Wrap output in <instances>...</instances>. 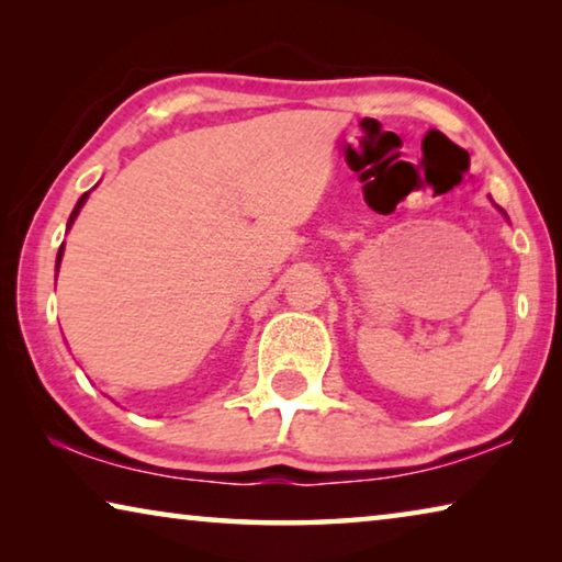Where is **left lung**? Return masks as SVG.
Instances as JSON below:
<instances>
[{
	"instance_id": "left-lung-1",
	"label": "left lung",
	"mask_w": 562,
	"mask_h": 562,
	"mask_svg": "<svg viewBox=\"0 0 562 562\" xmlns=\"http://www.w3.org/2000/svg\"><path fill=\"white\" fill-rule=\"evenodd\" d=\"M493 205H496V203H493ZM496 207H498V205H496ZM498 211L503 213V207H498ZM503 217H506V221H508V215H506V213H503Z\"/></svg>"
}]
</instances>
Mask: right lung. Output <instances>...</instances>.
I'll use <instances>...</instances> for the list:
<instances>
[{
  "label": "right lung",
  "instance_id": "1",
  "mask_svg": "<svg viewBox=\"0 0 562 562\" xmlns=\"http://www.w3.org/2000/svg\"><path fill=\"white\" fill-rule=\"evenodd\" d=\"M89 195H91V190H87V193H83L79 201H76V205H74V211H71V215H69V223H66V231H69V227L74 225V221L76 217H79V213H81V207H83V203L89 201ZM61 258H64V245L59 247V255H56V270H59V265H61Z\"/></svg>",
  "mask_w": 562,
  "mask_h": 562
}]
</instances>
